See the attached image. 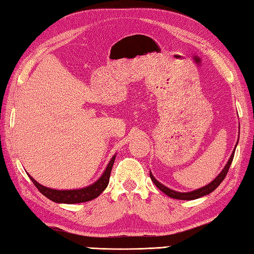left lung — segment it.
<instances>
[{"instance_id":"1","label":"left lung","mask_w":254,"mask_h":254,"mask_svg":"<svg viewBox=\"0 0 254 254\" xmlns=\"http://www.w3.org/2000/svg\"><path fill=\"white\" fill-rule=\"evenodd\" d=\"M237 145H238V143H237ZM234 152H235V148H234V150L232 152V155H231V156H230V159L228 161V163H226V165L224 166L223 170H222V172L220 173V174L217 175L215 179L211 182L210 184H207L206 186H203V188L198 189V190H192V192L182 193V192H176V190H173L171 189H168V188H166L165 185H163V184L159 183V182L153 176L152 173H149L150 179H152V181L154 182V184L156 185L157 188L161 190L163 193H165L167 196H170L172 198H176V199H186V201H190V199H196V198H199V197L204 196V195H207V194L212 193L213 190H214L217 188V186H219L222 183V181L225 179L226 174H228L231 164H232L233 157H234Z\"/></svg>"}]
</instances>
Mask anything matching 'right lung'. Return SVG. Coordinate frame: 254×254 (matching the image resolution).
Returning a JSON list of instances; mask_svg holds the SVG:
<instances>
[{
	"label": "right lung",
	"instance_id": "obj_1",
	"mask_svg": "<svg viewBox=\"0 0 254 254\" xmlns=\"http://www.w3.org/2000/svg\"><path fill=\"white\" fill-rule=\"evenodd\" d=\"M116 155H114L113 158L110 159L108 165H107L105 172L99 177V180L96 181L95 183L87 186V188L79 189V190H53L49 189L39 184L33 177H31L29 174L30 180L33 182V184L37 186V189L42 193L44 196L48 197L51 201L56 203H65V204H74V203H82L88 202L91 199L96 198L104 192L105 189L108 186L109 177L111 173V168H113L114 162H115Z\"/></svg>",
	"mask_w": 254,
	"mask_h": 254
}]
</instances>
